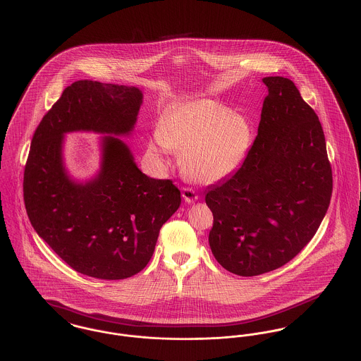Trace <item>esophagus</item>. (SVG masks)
Segmentation results:
<instances>
[{
	"label": "esophagus",
	"instance_id": "obj_1",
	"mask_svg": "<svg viewBox=\"0 0 361 361\" xmlns=\"http://www.w3.org/2000/svg\"><path fill=\"white\" fill-rule=\"evenodd\" d=\"M181 195H183V197H184V200H185L187 203H194V202H196V200L199 199V195L196 194L194 190L190 188V187H183Z\"/></svg>",
	"mask_w": 361,
	"mask_h": 361
}]
</instances>
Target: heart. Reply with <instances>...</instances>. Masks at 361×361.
<instances>
[{
	"label": "heart",
	"mask_w": 361,
	"mask_h": 361,
	"mask_svg": "<svg viewBox=\"0 0 361 361\" xmlns=\"http://www.w3.org/2000/svg\"><path fill=\"white\" fill-rule=\"evenodd\" d=\"M251 128L245 116L213 100H196L166 114L149 141L151 154L166 162L170 149L181 152L185 176L212 184L231 176L245 161Z\"/></svg>",
	"instance_id": "obj_1"
}]
</instances>
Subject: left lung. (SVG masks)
I'll return each instance as SVG.
<instances>
[{"instance_id":"left-lung-1","label":"left lung","mask_w":361,"mask_h":361,"mask_svg":"<svg viewBox=\"0 0 361 361\" xmlns=\"http://www.w3.org/2000/svg\"><path fill=\"white\" fill-rule=\"evenodd\" d=\"M258 135L242 166L204 196L209 243L226 271L258 276L293 259L314 236L333 194L319 116L294 82L267 77Z\"/></svg>"}]
</instances>
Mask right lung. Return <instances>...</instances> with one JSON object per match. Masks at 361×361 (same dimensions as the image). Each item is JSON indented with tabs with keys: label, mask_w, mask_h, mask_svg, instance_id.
<instances>
[{
	"label": "right lung",
	"mask_w": 361,
	"mask_h": 361,
	"mask_svg": "<svg viewBox=\"0 0 361 361\" xmlns=\"http://www.w3.org/2000/svg\"><path fill=\"white\" fill-rule=\"evenodd\" d=\"M142 94L135 86L77 81L39 122L23 176V197L35 232L77 272L104 280L139 274L152 257L162 225L180 207L171 180H155L136 166L128 145ZM93 130L104 138L99 176L77 185L61 161L64 133Z\"/></svg>",
	"instance_id": "obj_1"
}]
</instances>
